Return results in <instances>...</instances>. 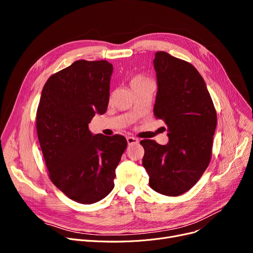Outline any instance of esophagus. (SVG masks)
Instances as JSON below:
<instances>
[{
  "instance_id": "34e87169",
  "label": "esophagus",
  "mask_w": 253,
  "mask_h": 253,
  "mask_svg": "<svg viewBox=\"0 0 253 253\" xmlns=\"http://www.w3.org/2000/svg\"><path fill=\"white\" fill-rule=\"evenodd\" d=\"M127 142H128V144H135V143H138V139L135 138V137L128 136L127 137Z\"/></svg>"
}]
</instances>
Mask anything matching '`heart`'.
Listing matches in <instances>:
<instances>
[{"mask_svg":"<svg viewBox=\"0 0 253 253\" xmlns=\"http://www.w3.org/2000/svg\"><path fill=\"white\" fill-rule=\"evenodd\" d=\"M149 83H151V80L147 77H144L143 75H135L130 81V85L134 91L138 90L139 88H141L142 86L147 85Z\"/></svg>","mask_w":253,"mask_h":253,"instance_id":"heart-1","label":"heart"}]
</instances>
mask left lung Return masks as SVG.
I'll use <instances>...</instances> for the list:
<instances>
[{
  "mask_svg": "<svg viewBox=\"0 0 253 253\" xmlns=\"http://www.w3.org/2000/svg\"><path fill=\"white\" fill-rule=\"evenodd\" d=\"M157 119L167 125L169 142L143 139L142 166L150 187L175 197L191 190L209 165L217 118L203 78L190 62L167 52L155 54Z\"/></svg>",
  "mask_w": 253,
  "mask_h": 253,
  "instance_id": "left-lung-1",
  "label": "left lung"
}]
</instances>
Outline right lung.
I'll use <instances>...</instances> for the list:
<instances>
[{
	"label": "right lung",
	"mask_w": 253,
	"mask_h": 253,
	"mask_svg": "<svg viewBox=\"0 0 253 253\" xmlns=\"http://www.w3.org/2000/svg\"><path fill=\"white\" fill-rule=\"evenodd\" d=\"M113 64L77 60L52 75L37 111V132L53 184L81 204L114 189L115 170L127 148L124 136L93 135L88 124L108 109Z\"/></svg>",
	"instance_id": "right-lung-1"
}]
</instances>
